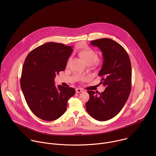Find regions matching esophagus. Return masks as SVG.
<instances>
[{"instance_id": "34e87169", "label": "esophagus", "mask_w": 156, "mask_h": 156, "mask_svg": "<svg viewBox=\"0 0 156 156\" xmlns=\"http://www.w3.org/2000/svg\"><path fill=\"white\" fill-rule=\"evenodd\" d=\"M83 90H82V89H81V88H76V93H81V92H82Z\"/></svg>"}]
</instances>
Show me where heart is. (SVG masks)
I'll return each instance as SVG.
<instances>
[{
	"label": "heart",
	"instance_id": "b5f03b06",
	"mask_svg": "<svg viewBox=\"0 0 156 156\" xmlns=\"http://www.w3.org/2000/svg\"><path fill=\"white\" fill-rule=\"evenodd\" d=\"M79 55L87 65L88 64L91 65V64L94 63L98 60V55L97 52L91 49H86L81 51V52H80ZM70 60V59L68 60L67 64L69 63ZM80 79L82 80H84L86 79V77L82 76L81 77Z\"/></svg>",
	"mask_w": 156,
	"mask_h": 156
}]
</instances>
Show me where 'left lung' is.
Here are the masks:
<instances>
[{
  "mask_svg": "<svg viewBox=\"0 0 156 156\" xmlns=\"http://www.w3.org/2000/svg\"><path fill=\"white\" fill-rule=\"evenodd\" d=\"M102 52L103 65L99 73L104 92L87 91L90 99L86 103L87 113L99 121L116 116L125 105L131 89V65L125 49L116 41L102 38L91 41Z\"/></svg>",
  "mask_w": 156,
  "mask_h": 156,
  "instance_id": "8db88e82",
  "label": "left lung"
}]
</instances>
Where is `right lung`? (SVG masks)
<instances>
[{
  "label": "right lung",
  "mask_w": 156,
  "mask_h": 156,
  "mask_svg": "<svg viewBox=\"0 0 156 156\" xmlns=\"http://www.w3.org/2000/svg\"><path fill=\"white\" fill-rule=\"evenodd\" d=\"M73 51L63 44L47 42L27 55L22 69L20 85L31 112L38 118L53 121L66 111L68 100L75 93L73 87L54 84V78L65 69Z\"/></svg>",
  "instance_id": "add662e5"
}]
</instances>
